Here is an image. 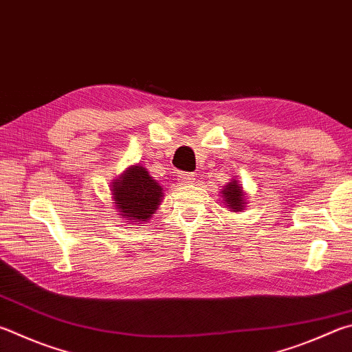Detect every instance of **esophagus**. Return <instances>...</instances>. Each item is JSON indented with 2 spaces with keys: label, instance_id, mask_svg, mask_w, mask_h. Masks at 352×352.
<instances>
[{
  "label": "esophagus",
  "instance_id": "esophagus-1",
  "mask_svg": "<svg viewBox=\"0 0 352 352\" xmlns=\"http://www.w3.org/2000/svg\"><path fill=\"white\" fill-rule=\"evenodd\" d=\"M194 177L195 174H192V172H178V178H180L183 183H192L195 180Z\"/></svg>",
  "mask_w": 352,
  "mask_h": 352
}]
</instances>
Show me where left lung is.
Instances as JSON below:
<instances>
[{
	"label": "left lung",
	"mask_w": 352,
	"mask_h": 352,
	"mask_svg": "<svg viewBox=\"0 0 352 352\" xmlns=\"http://www.w3.org/2000/svg\"><path fill=\"white\" fill-rule=\"evenodd\" d=\"M223 201L226 203V206L232 208L234 210H241L245 208V201H243V190L240 183L237 180L231 182L225 186V190H223Z\"/></svg>",
	"instance_id": "8db88e82"
}]
</instances>
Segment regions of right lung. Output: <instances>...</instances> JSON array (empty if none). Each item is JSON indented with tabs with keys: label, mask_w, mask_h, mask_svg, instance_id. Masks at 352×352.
<instances>
[{
	"label": "right lung",
	"mask_w": 352,
	"mask_h": 352,
	"mask_svg": "<svg viewBox=\"0 0 352 352\" xmlns=\"http://www.w3.org/2000/svg\"><path fill=\"white\" fill-rule=\"evenodd\" d=\"M113 201L120 215L132 221H148L162 198V186L143 166L126 170L113 184Z\"/></svg>",
	"instance_id": "right-lung-1"
}]
</instances>
